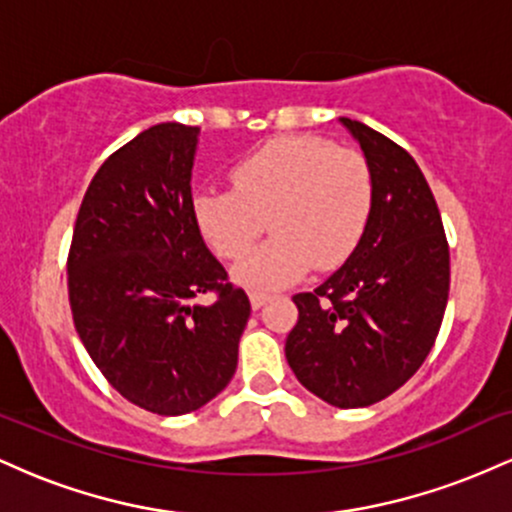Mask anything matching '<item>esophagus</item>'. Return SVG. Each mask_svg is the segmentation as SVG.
I'll list each match as a JSON object with an SVG mask.
<instances>
[{"mask_svg": "<svg viewBox=\"0 0 512 512\" xmlns=\"http://www.w3.org/2000/svg\"><path fill=\"white\" fill-rule=\"evenodd\" d=\"M269 301V296L267 293H257V291H252L250 293V305H252V310H260L264 303Z\"/></svg>", "mask_w": 512, "mask_h": 512, "instance_id": "1", "label": "esophagus"}]
</instances>
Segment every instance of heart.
Wrapping results in <instances>:
<instances>
[{
	"label": "heart",
	"instance_id": "1",
	"mask_svg": "<svg viewBox=\"0 0 512 512\" xmlns=\"http://www.w3.org/2000/svg\"><path fill=\"white\" fill-rule=\"evenodd\" d=\"M233 190H199L192 216L219 257H242L266 221L275 236L233 267L248 289H276L339 267L366 233L375 185L366 156L313 134L279 137L231 168Z\"/></svg>",
	"mask_w": 512,
	"mask_h": 512
}]
</instances>
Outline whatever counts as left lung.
<instances>
[{"instance_id": "left-lung-1", "label": "left lung", "mask_w": 512, "mask_h": 512, "mask_svg": "<svg viewBox=\"0 0 512 512\" xmlns=\"http://www.w3.org/2000/svg\"><path fill=\"white\" fill-rule=\"evenodd\" d=\"M339 122L373 173V211L342 267L293 296L286 361L322 402L356 409L392 395L426 361L448 305L450 250L414 158L363 122Z\"/></svg>"}]
</instances>
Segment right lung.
Instances as JSON below:
<instances>
[{"label": "right lung", "instance_id": "obj_1", "mask_svg": "<svg viewBox=\"0 0 512 512\" xmlns=\"http://www.w3.org/2000/svg\"><path fill=\"white\" fill-rule=\"evenodd\" d=\"M199 127L144 129L98 168L69 250L74 327L108 383L146 411L180 416L231 383L250 317L192 216ZM214 290L211 306L197 304Z\"/></svg>", "mask_w": 512, "mask_h": 512}]
</instances>
